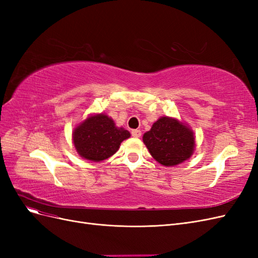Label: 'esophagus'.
<instances>
[{
  "instance_id": "1",
  "label": "esophagus",
  "mask_w": 258,
  "mask_h": 258,
  "mask_svg": "<svg viewBox=\"0 0 258 258\" xmlns=\"http://www.w3.org/2000/svg\"><path fill=\"white\" fill-rule=\"evenodd\" d=\"M131 135H132V137H135V138H140L141 137V131L140 130H132L131 131Z\"/></svg>"
}]
</instances>
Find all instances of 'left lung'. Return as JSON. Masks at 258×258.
Wrapping results in <instances>:
<instances>
[{"mask_svg": "<svg viewBox=\"0 0 258 258\" xmlns=\"http://www.w3.org/2000/svg\"><path fill=\"white\" fill-rule=\"evenodd\" d=\"M143 142L160 165L173 167L188 159L195 150L192 130L175 118L161 117L143 136Z\"/></svg>", "mask_w": 258, "mask_h": 258, "instance_id": "1", "label": "left lung"}]
</instances>
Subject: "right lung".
Wrapping results in <instances>:
<instances>
[{
    "label": "right lung",
    "mask_w": 258,
    "mask_h": 258,
    "mask_svg": "<svg viewBox=\"0 0 258 258\" xmlns=\"http://www.w3.org/2000/svg\"><path fill=\"white\" fill-rule=\"evenodd\" d=\"M130 138V132L115 126L105 114L89 116L73 131V143L81 157L102 161L118 151L120 143Z\"/></svg>",
    "instance_id": "1"
}]
</instances>
